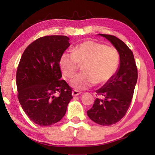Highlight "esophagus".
Here are the masks:
<instances>
[{
    "label": "esophagus",
    "mask_w": 155,
    "mask_h": 155,
    "mask_svg": "<svg viewBox=\"0 0 155 155\" xmlns=\"http://www.w3.org/2000/svg\"><path fill=\"white\" fill-rule=\"evenodd\" d=\"M72 94L73 96H77L80 95L81 92L79 91H77V90H73Z\"/></svg>",
    "instance_id": "34e87169"
}]
</instances>
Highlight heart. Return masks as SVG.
<instances>
[{
	"label": "heart",
	"instance_id": "1",
	"mask_svg": "<svg viewBox=\"0 0 155 155\" xmlns=\"http://www.w3.org/2000/svg\"><path fill=\"white\" fill-rule=\"evenodd\" d=\"M83 70L70 81L76 90H85L97 83L104 84L111 79L120 65V54L113 46L93 40L75 46L73 52H64L60 57L59 67L64 76L71 78L83 64Z\"/></svg>",
	"mask_w": 155,
	"mask_h": 155
}]
</instances>
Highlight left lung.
<instances>
[{
    "mask_svg": "<svg viewBox=\"0 0 155 155\" xmlns=\"http://www.w3.org/2000/svg\"><path fill=\"white\" fill-rule=\"evenodd\" d=\"M111 42L120 54V65L109 82L96 90V98L87 111L90 118L100 125L109 126L119 122L127 114L137 81V68L133 52L117 37L99 34Z\"/></svg>",
    "mask_w": 155,
    "mask_h": 155,
    "instance_id": "1",
    "label": "left lung"
}]
</instances>
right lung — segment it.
Masks as SVG:
<instances>
[{"instance_id":"obj_1","label":"right lung","mask_w":155,"mask_h":155,"mask_svg":"<svg viewBox=\"0 0 155 155\" xmlns=\"http://www.w3.org/2000/svg\"><path fill=\"white\" fill-rule=\"evenodd\" d=\"M69 40L64 35L38 38L27 47L18 64V101L29 119L40 126L60 121L72 98V88L61 79L59 64L60 57L70 45Z\"/></svg>"}]
</instances>
